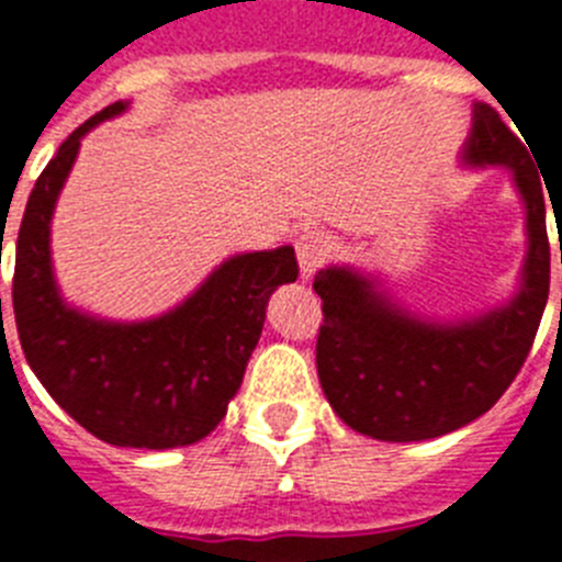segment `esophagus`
<instances>
[{
	"mask_svg": "<svg viewBox=\"0 0 562 562\" xmlns=\"http://www.w3.org/2000/svg\"><path fill=\"white\" fill-rule=\"evenodd\" d=\"M295 250H297V265H301V276L310 278L315 276L326 261H329L331 238L326 236L324 231H306L297 236Z\"/></svg>",
	"mask_w": 562,
	"mask_h": 562,
	"instance_id": "obj_1",
	"label": "esophagus"
}]
</instances>
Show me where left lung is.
<instances>
[{"label":"left lung","mask_w":562,"mask_h":562,"mask_svg":"<svg viewBox=\"0 0 562 562\" xmlns=\"http://www.w3.org/2000/svg\"><path fill=\"white\" fill-rule=\"evenodd\" d=\"M464 157L513 168L526 200L529 256L513 304L470 324L436 326L400 312L371 281L340 267L312 284L324 301L315 346L324 394L351 430L371 439L422 441L470 425L513 385L538 335L552 261L540 173L518 134L486 103L475 106Z\"/></svg>","instance_id":"8db88e82"}]
</instances>
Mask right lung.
Returning <instances> with one entry per match:
<instances>
[{
    "label": "right lung",
    "instance_id": "obj_1",
    "mask_svg": "<svg viewBox=\"0 0 562 562\" xmlns=\"http://www.w3.org/2000/svg\"><path fill=\"white\" fill-rule=\"evenodd\" d=\"M123 109L117 101L81 123L36 180L16 238L13 315L30 369L81 428L117 448H186L227 414L267 297L295 281L297 258L292 247L231 258L196 295L148 324H103L67 310L49 267V216L83 134Z\"/></svg>",
    "mask_w": 562,
    "mask_h": 562
}]
</instances>
